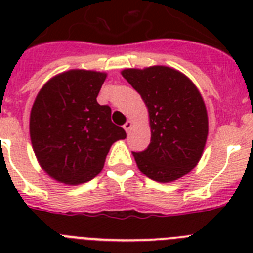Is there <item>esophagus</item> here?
Masks as SVG:
<instances>
[{
	"mask_svg": "<svg viewBox=\"0 0 253 253\" xmlns=\"http://www.w3.org/2000/svg\"><path fill=\"white\" fill-rule=\"evenodd\" d=\"M131 125H133V123H131L130 120H126V123H125V124L123 125V128H124V129H125V131H126V133H128V131L130 130Z\"/></svg>",
	"mask_w": 253,
	"mask_h": 253,
	"instance_id": "34e87169",
	"label": "esophagus"
}]
</instances>
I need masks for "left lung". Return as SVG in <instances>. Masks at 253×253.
<instances>
[{"label":"left lung","mask_w":253,"mask_h":253,"mask_svg":"<svg viewBox=\"0 0 253 253\" xmlns=\"http://www.w3.org/2000/svg\"><path fill=\"white\" fill-rule=\"evenodd\" d=\"M123 77L148 106L151 143L133 152L138 169L158 182L189 173L202 157L208 137V114L195 84L165 66L124 69Z\"/></svg>","instance_id":"8db88e82"}]
</instances>
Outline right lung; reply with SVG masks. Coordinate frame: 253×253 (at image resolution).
Here are the masks:
<instances>
[{
	"label": "right lung",
	"mask_w": 253,
	"mask_h": 253,
	"mask_svg": "<svg viewBox=\"0 0 253 253\" xmlns=\"http://www.w3.org/2000/svg\"><path fill=\"white\" fill-rule=\"evenodd\" d=\"M106 75L73 69L46 82L30 114V138L40 166L69 185L99 175L111 144L125 139L109 105L96 100Z\"/></svg>",
	"instance_id": "obj_1"
}]
</instances>
